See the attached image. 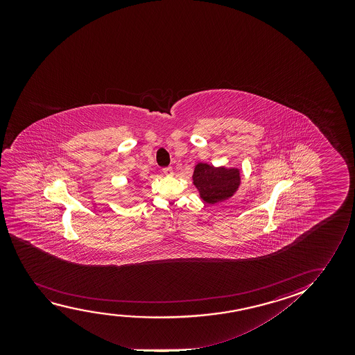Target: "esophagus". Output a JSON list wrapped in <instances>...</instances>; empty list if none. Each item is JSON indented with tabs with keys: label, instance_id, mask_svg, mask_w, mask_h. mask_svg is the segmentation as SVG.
<instances>
[{
	"label": "esophagus",
	"instance_id": "obj_1",
	"mask_svg": "<svg viewBox=\"0 0 355 355\" xmlns=\"http://www.w3.org/2000/svg\"><path fill=\"white\" fill-rule=\"evenodd\" d=\"M162 172H164V175H173V168L172 167H165V168H162Z\"/></svg>",
	"mask_w": 355,
	"mask_h": 355
}]
</instances>
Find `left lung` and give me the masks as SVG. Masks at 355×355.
<instances>
[{
	"mask_svg": "<svg viewBox=\"0 0 355 355\" xmlns=\"http://www.w3.org/2000/svg\"><path fill=\"white\" fill-rule=\"evenodd\" d=\"M193 182L199 190L201 199L207 204L214 205L232 198L238 190L240 171L199 162L195 166Z\"/></svg>",
	"mask_w": 355,
	"mask_h": 355,
	"instance_id": "left-lung-1",
	"label": "left lung"
}]
</instances>
